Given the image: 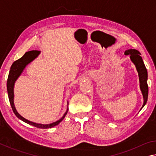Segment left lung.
<instances>
[{"instance_id":"8db88e82","label":"left lung","mask_w":156,"mask_h":156,"mask_svg":"<svg viewBox=\"0 0 156 156\" xmlns=\"http://www.w3.org/2000/svg\"><path fill=\"white\" fill-rule=\"evenodd\" d=\"M125 55H130V58L131 61L134 63L136 65L137 71L138 72L139 78H140V89L142 91V95L144 98V103L141 109H142L145 105L147 103V98H148V84H147V71L145 67L143 60H142V57L140 56V52L136 49H130L126 50L125 52Z\"/></svg>"}]
</instances>
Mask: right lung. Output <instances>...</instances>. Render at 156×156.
<instances>
[{
    "label": "right lung",
    "instance_id": "right-lung-1",
    "mask_svg": "<svg viewBox=\"0 0 156 156\" xmlns=\"http://www.w3.org/2000/svg\"><path fill=\"white\" fill-rule=\"evenodd\" d=\"M40 51H37V50H32V51H30L26 52L25 54L23 55V57H21L17 60H16L11 66V68H10V71L9 73L8 78H7V93H8V97L9 100L10 105H11V107L12 108V110L15 115L17 116V117L23 120V122L29 124V125H31L32 126H36L37 128L40 129H48V128H51L53 126H55L57 125L61 122V121L64 119L65 117L66 114L67 113V111L65 112L64 115L60 118V120H57L56 122H53L51 124H48V125H43V124H38L35 123L33 122H31L30 120H26L25 118L22 117L19 113L17 112L16 109L14 104V85L15 83V81L17 80V78L19 77L21 73L23 72V71L25 68L26 65H28L29 63L31 62L34 59H35L38 56V54H40Z\"/></svg>",
    "mask_w": 156,
    "mask_h": 156
}]
</instances>
